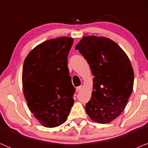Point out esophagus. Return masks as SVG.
I'll return each mask as SVG.
<instances>
[{"label": "esophagus", "instance_id": "esophagus-1", "mask_svg": "<svg viewBox=\"0 0 148 148\" xmlns=\"http://www.w3.org/2000/svg\"><path fill=\"white\" fill-rule=\"evenodd\" d=\"M82 86L77 87V88H76V91H77V92H79V91L82 90Z\"/></svg>", "mask_w": 148, "mask_h": 148}]
</instances>
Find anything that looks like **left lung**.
<instances>
[{
    "label": "left lung",
    "mask_w": 148,
    "mask_h": 148,
    "mask_svg": "<svg viewBox=\"0 0 148 148\" xmlns=\"http://www.w3.org/2000/svg\"><path fill=\"white\" fill-rule=\"evenodd\" d=\"M75 48L88 61L94 76L86 113L94 122L110 123L123 112L132 93L134 73L130 60L108 38L84 36Z\"/></svg>",
    "instance_id": "1"
}]
</instances>
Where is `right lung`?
I'll use <instances>...</instances> for the list:
<instances>
[{
	"instance_id": "add662e5",
	"label": "right lung",
	"mask_w": 148,
	"mask_h": 148,
	"mask_svg": "<svg viewBox=\"0 0 148 148\" xmlns=\"http://www.w3.org/2000/svg\"><path fill=\"white\" fill-rule=\"evenodd\" d=\"M73 38L60 37L36 46L26 56L22 72L28 108L45 127L65 122L74 104L75 88L67 66Z\"/></svg>"
}]
</instances>
